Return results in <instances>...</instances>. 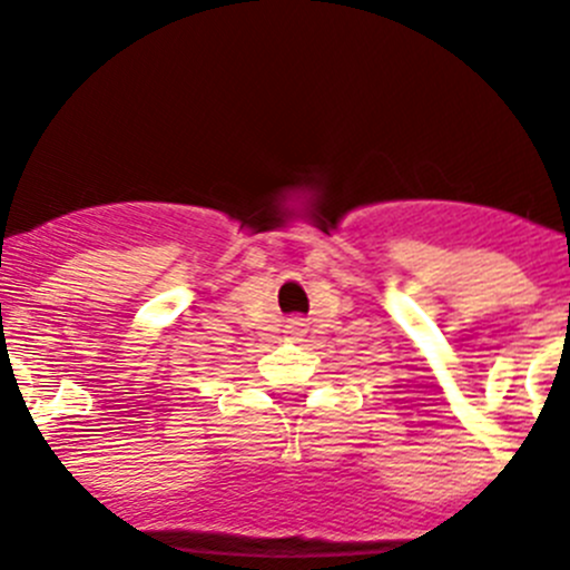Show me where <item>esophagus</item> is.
Wrapping results in <instances>:
<instances>
[{"mask_svg":"<svg viewBox=\"0 0 570 570\" xmlns=\"http://www.w3.org/2000/svg\"><path fill=\"white\" fill-rule=\"evenodd\" d=\"M295 327H299V324H295Z\"/></svg>","mask_w":570,"mask_h":570,"instance_id":"esophagus-1","label":"esophagus"}]
</instances>
